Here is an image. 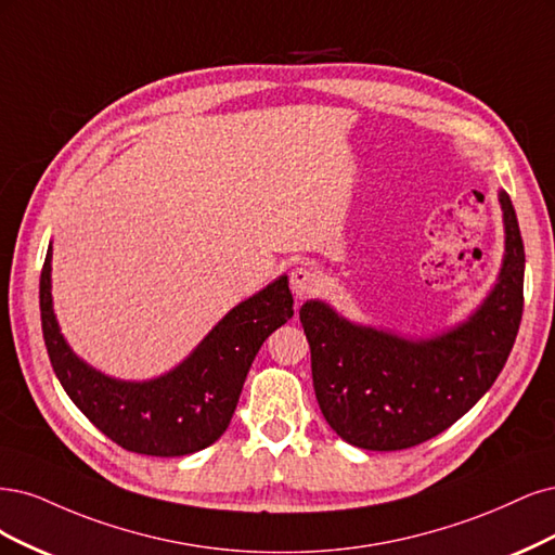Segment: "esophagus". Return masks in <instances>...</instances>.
Here are the masks:
<instances>
[{"label": "esophagus", "instance_id": "obj_1", "mask_svg": "<svg viewBox=\"0 0 555 555\" xmlns=\"http://www.w3.org/2000/svg\"><path fill=\"white\" fill-rule=\"evenodd\" d=\"M291 288L295 297H307L320 288V274L309 264H299L291 274Z\"/></svg>", "mask_w": 555, "mask_h": 555}]
</instances>
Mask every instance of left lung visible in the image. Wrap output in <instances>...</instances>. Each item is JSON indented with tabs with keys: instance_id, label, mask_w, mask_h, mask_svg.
<instances>
[{
	"instance_id": "obj_1",
	"label": "left lung",
	"mask_w": 555,
	"mask_h": 555,
	"mask_svg": "<svg viewBox=\"0 0 555 555\" xmlns=\"http://www.w3.org/2000/svg\"><path fill=\"white\" fill-rule=\"evenodd\" d=\"M505 260L495 288L456 330L431 341L352 325L327 304L299 309L311 346L320 410L346 442L371 452L415 447L450 428L487 395L503 371L524 313V240L500 191Z\"/></svg>"
}]
</instances>
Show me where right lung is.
<instances>
[{"label":"right lung","mask_w":555,"mask_h":555,"mask_svg":"<svg viewBox=\"0 0 555 555\" xmlns=\"http://www.w3.org/2000/svg\"><path fill=\"white\" fill-rule=\"evenodd\" d=\"M50 258L48 248L39 285L50 364L82 415L135 454L184 456L219 440L264 338L293 318L288 276H281L232 309L175 371L147 383H124L87 366L66 346L52 313Z\"/></svg>","instance_id":"add662e5"}]
</instances>
